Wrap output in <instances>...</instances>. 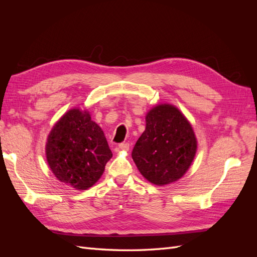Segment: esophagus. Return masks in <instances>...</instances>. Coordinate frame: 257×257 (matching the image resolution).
<instances>
[{
	"label": "esophagus",
	"instance_id": "esophagus-1",
	"mask_svg": "<svg viewBox=\"0 0 257 257\" xmlns=\"http://www.w3.org/2000/svg\"><path fill=\"white\" fill-rule=\"evenodd\" d=\"M119 149H121V150H128L130 149V144L128 143H121L119 145Z\"/></svg>",
	"mask_w": 257,
	"mask_h": 257
}]
</instances>
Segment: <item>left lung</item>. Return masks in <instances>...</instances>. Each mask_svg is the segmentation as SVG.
Wrapping results in <instances>:
<instances>
[{
	"mask_svg": "<svg viewBox=\"0 0 257 257\" xmlns=\"http://www.w3.org/2000/svg\"><path fill=\"white\" fill-rule=\"evenodd\" d=\"M196 148L190 122L176 107L164 104L148 112L146 130L135 144L132 158L148 181L164 185L186 173Z\"/></svg>",
	"mask_w": 257,
	"mask_h": 257,
	"instance_id": "obj_1",
	"label": "left lung"
}]
</instances>
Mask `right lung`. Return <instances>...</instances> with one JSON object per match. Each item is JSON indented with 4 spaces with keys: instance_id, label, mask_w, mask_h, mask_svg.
Wrapping results in <instances>:
<instances>
[{
    "instance_id": "add662e5",
    "label": "right lung",
    "mask_w": 257,
    "mask_h": 257,
    "mask_svg": "<svg viewBox=\"0 0 257 257\" xmlns=\"http://www.w3.org/2000/svg\"><path fill=\"white\" fill-rule=\"evenodd\" d=\"M48 164L61 182L87 190L112 157L106 137L89 112L72 109L53 126L46 145Z\"/></svg>"
}]
</instances>
